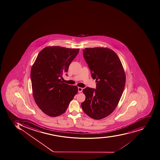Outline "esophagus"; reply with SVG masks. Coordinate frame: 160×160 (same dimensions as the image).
<instances>
[{"instance_id":"1","label":"esophagus","mask_w":160,"mask_h":160,"mask_svg":"<svg viewBox=\"0 0 160 160\" xmlns=\"http://www.w3.org/2000/svg\"><path fill=\"white\" fill-rule=\"evenodd\" d=\"M78 92L79 93H80V92H82V90H83V88H81V87H78Z\"/></svg>"}]
</instances>
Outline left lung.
<instances>
[{"label": "left lung", "instance_id": "1", "mask_svg": "<svg viewBox=\"0 0 160 160\" xmlns=\"http://www.w3.org/2000/svg\"><path fill=\"white\" fill-rule=\"evenodd\" d=\"M83 56L96 79V89L85 88L83 111L90 118L100 120L111 114L118 106L126 83L125 72L118 55L104 47L86 48Z\"/></svg>", "mask_w": 160, "mask_h": 160}]
</instances>
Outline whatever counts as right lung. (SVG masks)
Returning <instances> with one entry per match:
<instances>
[{"label": "right lung", "instance_id": "obj_1", "mask_svg": "<svg viewBox=\"0 0 160 160\" xmlns=\"http://www.w3.org/2000/svg\"><path fill=\"white\" fill-rule=\"evenodd\" d=\"M79 51V48L45 47L32 65L30 75L34 100L40 110L49 116L63 114L77 94V86L63 83L60 77L68 71Z\"/></svg>", "mask_w": 160, "mask_h": 160}]
</instances>
